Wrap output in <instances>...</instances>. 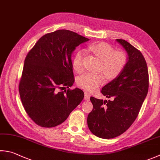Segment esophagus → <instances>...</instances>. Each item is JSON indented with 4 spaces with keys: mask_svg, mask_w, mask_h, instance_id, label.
I'll return each instance as SVG.
<instances>
[{
    "mask_svg": "<svg viewBox=\"0 0 160 160\" xmlns=\"http://www.w3.org/2000/svg\"><path fill=\"white\" fill-rule=\"evenodd\" d=\"M90 93L87 92H84V99L86 100V101H89V98H90Z\"/></svg>",
    "mask_w": 160,
    "mask_h": 160,
    "instance_id": "1",
    "label": "esophagus"
}]
</instances>
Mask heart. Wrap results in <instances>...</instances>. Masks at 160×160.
Returning a JSON list of instances; mask_svg holds the SVG:
<instances>
[{"label": "heart", "instance_id": "b5f03b06", "mask_svg": "<svg viewBox=\"0 0 160 160\" xmlns=\"http://www.w3.org/2000/svg\"><path fill=\"white\" fill-rule=\"evenodd\" d=\"M89 51L93 52L102 61L101 70L105 73L108 78H114L123 70L127 62L126 54L122 51H115L108 43L101 42L91 45ZM84 52L79 51L73 61L74 69L78 73L84 71ZM104 73H87L78 79V85L80 88L92 92L101 86L105 80Z\"/></svg>", "mask_w": 160, "mask_h": 160}]
</instances>
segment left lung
<instances>
[{"label":"left lung","instance_id":"obj_1","mask_svg":"<svg viewBox=\"0 0 160 160\" xmlns=\"http://www.w3.org/2000/svg\"><path fill=\"white\" fill-rule=\"evenodd\" d=\"M128 53L123 70L102 88L111 100L91 97L93 109L87 117L89 129L102 139H112L129 128L139 114L148 91L147 64L142 53L123 39H117Z\"/></svg>","mask_w":160,"mask_h":160}]
</instances>
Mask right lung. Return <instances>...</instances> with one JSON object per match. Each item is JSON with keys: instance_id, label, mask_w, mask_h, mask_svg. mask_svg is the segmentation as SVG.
I'll use <instances>...</instances> for the list:
<instances>
[{"instance_id": "1", "label": "right lung", "mask_w": 160, "mask_h": 160, "mask_svg": "<svg viewBox=\"0 0 160 160\" xmlns=\"http://www.w3.org/2000/svg\"><path fill=\"white\" fill-rule=\"evenodd\" d=\"M89 39L68 30L46 34L25 59L18 85L22 104L34 123L52 128L63 123L84 98L74 83L72 53ZM67 87L68 90L59 91Z\"/></svg>"}]
</instances>
